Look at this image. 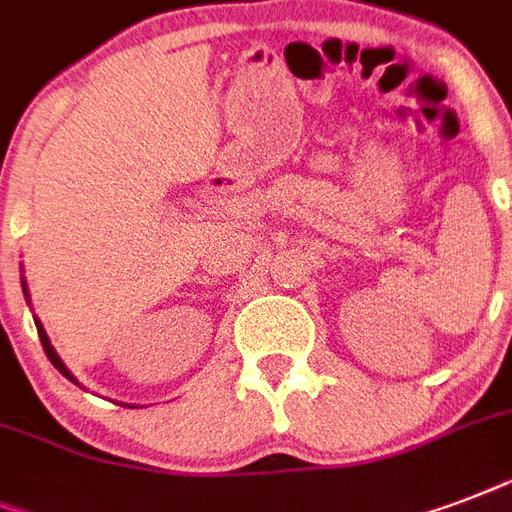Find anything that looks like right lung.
Segmentation results:
<instances>
[{"instance_id": "add662e5", "label": "right lung", "mask_w": 512, "mask_h": 512, "mask_svg": "<svg viewBox=\"0 0 512 512\" xmlns=\"http://www.w3.org/2000/svg\"><path fill=\"white\" fill-rule=\"evenodd\" d=\"M23 292H26V297H28L26 281H23ZM36 332H39V340H42V348H44V353H47V358H50V361H52V366H55V369H58V372L63 374L66 380L76 382L74 374L68 372V366L63 364V361H60V356H58V353H55V348H52V345H50V337H47V332H44V327H42V324H39V319H36ZM76 385H79V382H76Z\"/></svg>"}]
</instances>
